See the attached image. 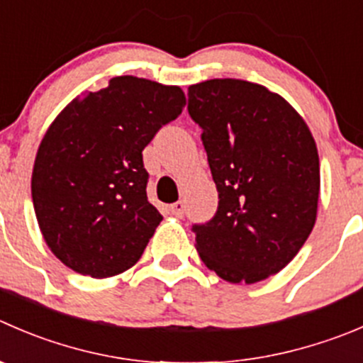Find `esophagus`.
Returning a JSON list of instances; mask_svg holds the SVG:
<instances>
[{
  "label": "esophagus",
  "mask_w": 363,
  "mask_h": 363,
  "mask_svg": "<svg viewBox=\"0 0 363 363\" xmlns=\"http://www.w3.org/2000/svg\"><path fill=\"white\" fill-rule=\"evenodd\" d=\"M184 209H186V203L182 202V200H179V202L172 203V206H170V213L174 214L175 218H182V216H184Z\"/></svg>",
  "instance_id": "obj_1"
}]
</instances>
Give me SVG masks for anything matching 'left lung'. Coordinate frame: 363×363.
Instances as JSON below:
<instances>
[{
    "label": "left lung",
    "mask_w": 363,
    "mask_h": 363,
    "mask_svg": "<svg viewBox=\"0 0 363 363\" xmlns=\"http://www.w3.org/2000/svg\"><path fill=\"white\" fill-rule=\"evenodd\" d=\"M218 211L195 225L202 262L230 284H257L296 257L318 216L319 156L300 113L266 86L207 79L188 88Z\"/></svg>",
    "instance_id": "1"
}]
</instances>
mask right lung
Returning a JSON list of instances; mask_svg holds the SVG:
<instances>
[{"mask_svg":"<svg viewBox=\"0 0 363 363\" xmlns=\"http://www.w3.org/2000/svg\"><path fill=\"white\" fill-rule=\"evenodd\" d=\"M184 106L179 86L117 76L51 122L35 157L31 199L45 245L67 267L108 279L138 262L163 220L147 200L142 152Z\"/></svg>","mask_w":363,"mask_h":363,"instance_id":"add662e5","label":"right lung"}]
</instances>
